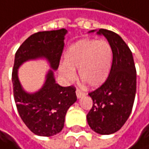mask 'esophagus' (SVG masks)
Here are the masks:
<instances>
[{
	"label": "esophagus",
	"instance_id": "obj_1",
	"mask_svg": "<svg viewBox=\"0 0 149 149\" xmlns=\"http://www.w3.org/2000/svg\"><path fill=\"white\" fill-rule=\"evenodd\" d=\"M76 95H77V98H78V99H80V98L86 96V94L85 93L81 92L80 90H77V91H76Z\"/></svg>",
	"mask_w": 149,
	"mask_h": 149
}]
</instances>
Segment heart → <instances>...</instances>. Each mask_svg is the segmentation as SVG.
I'll use <instances>...</instances> for the list:
<instances>
[{"label": "heart", "instance_id": "heart-1", "mask_svg": "<svg viewBox=\"0 0 149 149\" xmlns=\"http://www.w3.org/2000/svg\"><path fill=\"white\" fill-rule=\"evenodd\" d=\"M65 61L60 63L58 71L66 83L77 78L92 87L102 86L107 79L113 63V49L106 40L82 39L71 44L65 51Z\"/></svg>", "mask_w": 149, "mask_h": 149}]
</instances>
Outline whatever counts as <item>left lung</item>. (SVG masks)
Here are the masks:
<instances>
[{
	"label": "left lung",
	"instance_id": "obj_1",
	"mask_svg": "<svg viewBox=\"0 0 149 149\" xmlns=\"http://www.w3.org/2000/svg\"><path fill=\"white\" fill-rule=\"evenodd\" d=\"M107 38L113 49L109 77L97 90L89 93L93 106L86 119L90 127L100 134L119 131L127 120L136 93V70L133 54L116 33L100 29L90 30Z\"/></svg>",
	"mask_w": 149,
	"mask_h": 149
}]
</instances>
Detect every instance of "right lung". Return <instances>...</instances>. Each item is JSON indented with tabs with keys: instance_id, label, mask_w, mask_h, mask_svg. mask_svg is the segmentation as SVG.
<instances>
[{
	"instance_id": "right-lung-1",
	"label": "right lung",
	"mask_w": 149,
	"mask_h": 149,
	"mask_svg": "<svg viewBox=\"0 0 149 149\" xmlns=\"http://www.w3.org/2000/svg\"><path fill=\"white\" fill-rule=\"evenodd\" d=\"M67 33L65 29L35 33L22 42L15 56L12 83L17 111L28 128L39 136L49 137L60 133L69 107L77 101L75 87L59 86L54 76ZM37 59H45L51 69L42 87L29 93L19 82V68L28 61Z\"/></svg>"
}]
</instances>
